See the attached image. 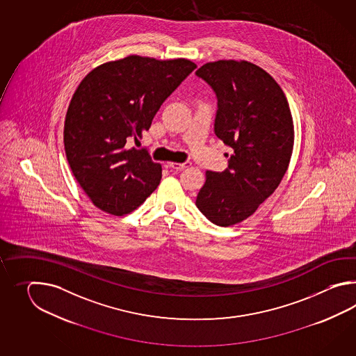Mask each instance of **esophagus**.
Here are the masks:
<instances>
[{"instance_id":"obj_1","label":"esophagus","mask_w":356,"mask_h":356,"mask_svg":"<svg viewBox=\"0 0 356 356\" xmlns=\"http://www.w3.org/2000/svg\"><path fill=\"white\" fill-rule=\"evenodd\" d=\"M189 165H191V161H184V163H169L168 167L170 168L172 170L179 172V170H183V169L188 168Z\"/></svg>"}]
</instances>
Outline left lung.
Segmentation results:
<instances>
[{"label": "left lung", "instance_id": "1", "mask_svg": "<svg viewBox=\"0 0 356 356\" xmlns=\"http://www.w3.org/2000/svg\"><path fill=\"white\" fill-rule=\"evenodd\" d=\"M218 99L215 135L233 149L224 172H206L198 210L219 227L250 218L286 173L294 145L288 100L265 70L216 60L196 71Z\"/></svg>", "mask_w": 356, "mask_h": 356}]
</instances>
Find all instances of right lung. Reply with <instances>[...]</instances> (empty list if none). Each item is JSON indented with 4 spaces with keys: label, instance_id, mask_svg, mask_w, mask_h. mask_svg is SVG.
Segmentation results:
<instances>
[{
    "label": "right lung",
    "instance_id": "1",
    "mask_svg": "<svg viewBox=\"0 0 356 356\" xmlns=\"http://www.w3.org/2000/svg\"><path fill=\"white\" fill-rule=\"evenodd\" d=\"M197 66L129 56L94 68L68 106L63 143L76 181L102 211L122 216L159 186L161 165L138 144L165 99Z\"/></svg>",
    "mask_w": 356,
    "mask_h": 356
}]
</instances>
